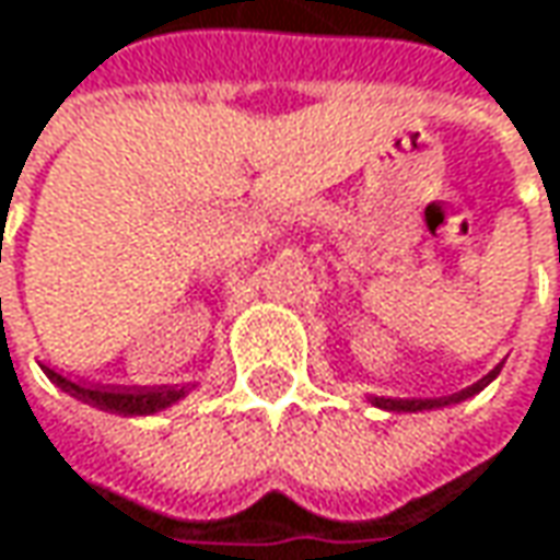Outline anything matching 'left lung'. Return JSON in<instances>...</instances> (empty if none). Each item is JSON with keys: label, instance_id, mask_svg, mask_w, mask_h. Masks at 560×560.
I'll return each instance as SVG.
<instances>
[{"label": "left lung", "instance_id": "left-lung-1", "mask_svg": "<svg viewBox=\"0 0 560 560\" xmlns=\"http://www.w3.org/2000/svg\"><path fill=\"white\" fill-rule=\"evenodd\" d=\"M558 313H560V298H558ZM501 366H495L489 376H482L476 385L470 388H464V392H457V395H448V398H425V401H401V398H370L373 407H382V410H398V413H417V410H439V407H448V404H460L467 401V398H474L479 395L492 378L499 376Z\"/></svg>", "mask_w": 560, "mask_h": 560}]
</instances>
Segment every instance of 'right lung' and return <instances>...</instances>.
I'll return each instance as SVG.
<instances>
[{"mask_svg":"<svg viewBox=\"0 0 560 560\" xmlns=\"http://www.w3.org/2000/svg\"><path fill=\"white\" fill-rule=\"evenodd\" d=\"M43 373L49 376V382H56L65 395L78 398V401L90 404L96 410H109V413H118V417H150V413H159L172 404H178L182 398H187L184 388H159V392H115V388H84L71 378L59 376L56 370H46Z\"/></svg>","mask_w":560,"mask_h":560,"instance_id":"add662e5","label":"right lung"}]
</instances>
